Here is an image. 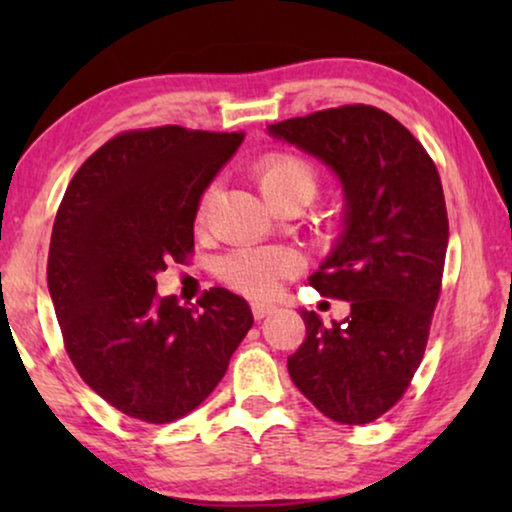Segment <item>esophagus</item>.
<instances>
[{"label":"esophagus","instance_id":"34e87169","mask_svg":"<svg viewBox=\"0 0 512 512\" xmlns=\"http://www.w3.org/2000/svg\"><path fill=\"white\" fill-rule=\"evenodd\" d=\"M251 312H254V319L261 321L265 317H270L272 312H277L275 305H268V303H254L251 305Z\"/></svg>","mask_w":512,"mask_h":512}]
</instances>
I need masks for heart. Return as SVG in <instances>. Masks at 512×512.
I'll return each mask as SVG.
<instances>
[{
	"instance_id": "1",
	"label": "heart",
	"mask_w": 512,
	"mask_h": 512,
	"mask_svg": "<svg viewBox=\"0 0 512 512\" xmlns=\"http://www.w3.org/2000/svg\"><path fill=\"white\" fill-rule=\"evenodd\" d=\"M256 181L272 207L284 202H310L319 191L317 167L298 156H268L256 165ZM216 188L209 186L198 205V219L205 221ZM300 270V256L291 249L244 247L223 258L221 277L233 289L249 296H268L279 282Z\"/></svg>"
}]
</instances>
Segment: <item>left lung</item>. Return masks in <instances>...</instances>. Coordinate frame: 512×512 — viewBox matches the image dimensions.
Instances as JSON below:
<instances>
[{"label": "left lung", "mask_w": 512, "mask_h": 512, "mask_svg": "<svg viewBox=\"0 0 512 512\" xmlns=\"http://www.w3.org/2000/svg\"><path fill=\"white\" fill-rule=\"evenodd\" d=\"M268 135L342 186L340 233L310 284L347 300L349 314L324 326L300 310L307 338L289 375L333 422L368 424L405 394L426 349L450 237L438 170L410 130L366 104L289 118Z\"/></svg>", "instance_id": "obj_1"}]
</instances>
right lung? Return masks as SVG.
<instances>
[{
  "mask_svg": "<svg viewBox=\"0 0 512 512\" xmlns=\"http://www.w3.org/2000/svg\"><path fill=\"white\" fill-rule=\"evenodd\" d=\"M242 139L179 125L123 132L69 181L48 291L74 368L123 415L151 424L188 415L254 326L247 300L223 286L198 307L156 293L158 272L191 254L202 193Z\"/></svg>",
  "mask_w": 512,
  "mask_h": 512,
  "instance_id": "right-lung-1",
  "label": "right lung"
}]
</instances>
